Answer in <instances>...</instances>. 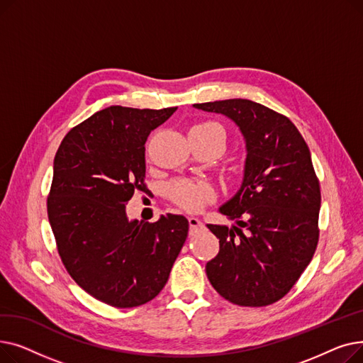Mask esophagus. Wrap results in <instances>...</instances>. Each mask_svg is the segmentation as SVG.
Listing matches in <instances>:
<instances>
[{
	"label": "esophagus",
	"instance_id": "34e87169",
	"mask_svg": "<svg viewBox=\"0 0 363 363\" xmlns=\"http://www.w3.org/2000/svg\"><path fill=\"white\" fill-rule=\"evenodd\" d=\"M188 223H189V235H194L197 234L199 231L203 230V222L199 219V218H194V216H189L188 218Z\"/></svg>",
	"mask_w": 363,
	"mask_h": 363
}]
</instances>
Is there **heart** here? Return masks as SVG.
I'll list each match as a JSON object with an SVG mask.
<instances>
[{
    "label": "heart",
    "mask_w": 363,
    "mask_h": 363,
    "mask_svg": "<svg viewBox=\"0 0 363 363\" xmlns=\"http://www.w3.org/2000/svg\"><path fill=\"white\" fill-rule=\"evenodd\" d=\"M212 126H219V125L213 122H201L199 125H194L189 132L203 130L206 128H212ZM166 196L172 203H175L178 207L184 208V211L199 212L207 203H211L215 199V191L213 188L206 182L177 179V181H172L167 185Z\"/></svg>",
    "instance_id": "b5f03b06"
}]
</instances>
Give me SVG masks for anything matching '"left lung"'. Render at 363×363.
Wrapping results in <instances>:
<instances>
[{
	"mask_svg": "<svg viewBox=\"0 0 363 363\" xmlns=\"http://www.w3.org/2000/svg\"><path fill=\"white\" fill-rule=\"evenodd\" d=\"M194 107L233 119L247 145L242 185L219 208L235 226L207 225L219 238L207 278L238 306H268L293 289L318 245L320 186L309 147L287 116L259 103Z\"/></svg>",
	"mask_w": 363,
	"mask_h": 363,
	"instance_id": "left-lung-1",
	"label": "left lung"
}]
</instances>
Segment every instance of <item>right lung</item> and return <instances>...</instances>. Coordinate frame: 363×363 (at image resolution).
Instances as JSON below:
<instances>
[{
  "instance_id": "1",
  "label": "right lung",
  "mask_w": 363,
  "mask_h": 363,
  "mask_svg": "<svg viewBox=\"0 0 363 363\" xmlns=\"http://www.w3.org/2000/svg\"><path fill=\"white\" fill-rule=\"evenodd\" d=\"M177 107L110 106L72 128L54 157L47 212L57 252L73 281L113 308L155 298L188 235V220L126 218L135 191L147 193L145 141Z\"/></svg>"
}]
</instances>
